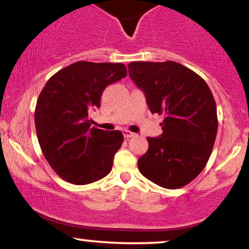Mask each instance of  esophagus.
Instances as JSON below:
<instances>
[{"label": "esophagus", "instance_id": "1", "mask_svg": "<svg viewBox=\"0 0 249 249\" xmlns=\"http://www.w3.org/2000/svg\"><path fill=\"white\" fill-rule=\"evenodd\" d=\"M122 134H124V136L125 137V139H130V137H133L134 136V133H131V131H129V130H127V129H124V130H122Z\"/></svg>", "mask_w": 249, "mask_h": 249}]
</instances>
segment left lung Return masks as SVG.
<instances>
[{"label": "left lung", "mask_w": 249, "mask_h": 249, "mask_svg": "<svg viewBox=\"0 0 249 249\" xmlns=\"http://www.w3.org/2000/svg\"><path fill=\"white\" fill-rule=\"evenodd\" d=\"M128 68L152 114L164 115L162 134L148 137L139 170L156 185L181 188L201 173L213 151L218 128L213 93L203 78L174 61L131 62Z\"/></svg>", "instance_id": "obj_1"}]
</instances>
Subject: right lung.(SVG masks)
I'll return each mask as SVG.
<instances>
[{
	"label": "right lung",
	"mask_w": 249,
	"mask_h": 249,
	"mask_svg": "<svg viewBox=\"0 0 249 249\" xmlns=\"http://www.w3.org/2000/svg\"><path fill=\"white\" fill-rule=\"evenodd\" d=\"M125 76L122 63L78 61L52 76L40 92L36 136L48 164L63 180L88 185L112 170L124 135L90 128L89 114L100 107L104 90Z\"/></svg>",
	"instance_id": "obj_1"
}]
</instances>
